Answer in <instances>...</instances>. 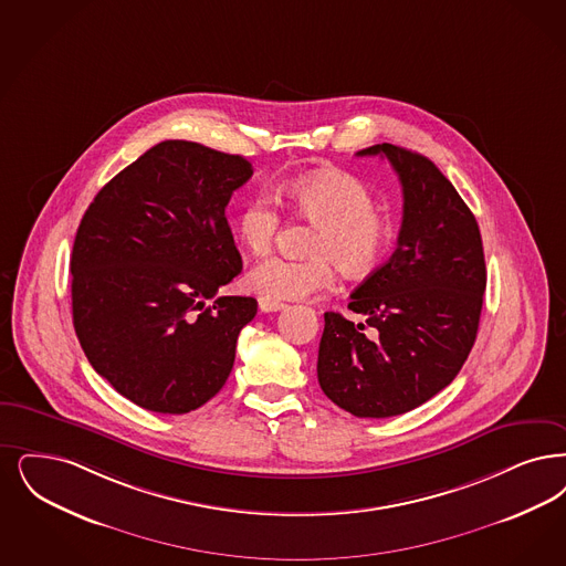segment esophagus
<instances>
[{"label": "esophagus", "instance_id": "1", "mask_svg": "<svg viewBox=\"0 0 566 566\" xmlns=\"http://www.w3.org/2000/svg\"><path fill=\"white\" fill-rule=\"evenodd\" d=\"M284 307H286V305H284L282 301H275L272 296H259V310L265 312V314L280 312V310H284Z\"/></svg>", "mask_w": 566, "mask_h": 566}]
</instances>
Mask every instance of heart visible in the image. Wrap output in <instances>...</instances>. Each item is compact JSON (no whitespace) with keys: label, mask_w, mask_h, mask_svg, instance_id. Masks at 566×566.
Here are the masks:
<instances>
[{"label":"heart","mask_w":566,"mask_h":566,"mask_svg":"<svg viewBox=\"0 0 566 566\" xmlns=\"http://www.w3.org/2000/svg\"><path fill=\"white\" fill-rule=\"evenodd\" d=\"M284 193L294 212L316 226L310 249L316 256L293 261L272 254L256 261L247 273L254 293L303 298L333 289L335 263L349 277H366L384 263L394 226L375 210V196L360 179L340 170H317L289 182ZM235 226L247 249L256 254L272 249L280 227L272 198L252 193L240 206Z\"/></svg>","instance_id":"b5f03b06"}]
</instances>
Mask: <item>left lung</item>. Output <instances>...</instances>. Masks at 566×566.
Instances as JSON below:
<instances>
[{
    "mask_svg": "<svg viewBox=\"0 0 566 566\" xmlns=\"http://www.w3.org/2000/svg\"><path fill=\"white\" fill-rule=\"evenodd\" d=\"M358 156L389 159L405 196L402 227L391 259L352 293L347 307L366 324L324 314L317 381L343 410L385 419L428 402L468 360L486 265L472 210L431 159L389 143Z\"/></svg>",
    "mask_w": 566,
    "mask_h": 566,
    "instance_id": "obj_1",
    "label": "left lung"
}]
</instances>
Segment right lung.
<instances>
[{
  "label": "right lung",
  "instance_id": "right-lung-1",
  "mask_svg": "<svg viewBox=\"0 0 566 566\" xmlns=\"http://www.w3.org/2000/svg\"><path fill=\"white\" fill-rule=\"evenodd\" d=\"M252 164L164 140L88 206L71 254L73 326L115 391L161 415L206 405L226 385L252 296H217L242 272L227 223Z\"/></svg>",
  "mask_w": 566,
  "mask_h": 566
}]
</instances>
